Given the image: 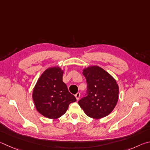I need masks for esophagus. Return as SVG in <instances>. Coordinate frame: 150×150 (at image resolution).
Here are the masks:
<instances>
[{"label": "esophagus", "mask_w": 150, "mask_h": 150, "mask_svg": "<svg viewBox=\"0 0 150 150\" xmlns=\"http://www.w3.org/2000/svg\"><path fill=\"white\" fill-rule=\"evenodd\" d=\"M80 93H76L75 95V97H76V100L78 101V99H79V98H80Z\"/></svg>", "instance_id": "34e87169"}]
</instances>
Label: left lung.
I'll return each mask as SVG.
<instances>
[{
	"label": "left lung",
	"instance_id": "left-lung-1",
	"mask_svg": "<svg viewBox=\"0 0 150 150\" xmlns=\"http://www.w3.org/2000/svg\"><path fill=\"white\" fill-rule=\"evenodd\" d=\"M88 84V96L78 101L88 117L99 119L109 115L119 99V86L112 76L99 66L83 69Z\"/></svg>",
	"mask_w": 150,
	"mask_h": 150
}]
</instances>
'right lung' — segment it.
<instances>
[{
    "instance_id": "add662e5",
    "label": "right lung",
    "mask_w": 150,
    "mask_h": 150,
    "mask_svg": "<svg viewBox=\"0 0 150 150\" xmlns=\"http://www.w3.org/2000/svg\"><path fill=\"white\" fill-rule=\"evenodd\" d=\"M64 70L59 67H51L41 74L33 88L32 98L35 109L48 119L62 116L70 103L76 101L62 82Z\"/></svg>"
}]
</instances>
